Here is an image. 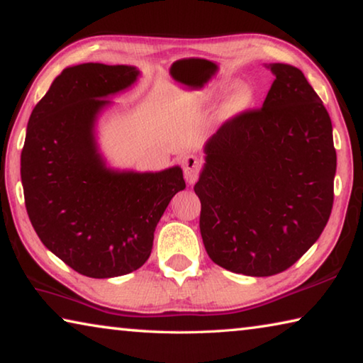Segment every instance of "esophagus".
<instances>
[{
    "mask_svg": "<svg viewBox=\"0 0 363 363\" xmlns=\"http://www.w3.org/2000/svg\"><path fill=\"white\" fill-rule=\"evenodd\" d=\"M182 167H184V176L189 184H194L199 179L200 169H201V162L199 157L195 155H186L182 158Z\"/></svg>",
    "mask_w": 363,
    "mask_h": 363,
    "instance_id": "1",
    "label": "esophagus"
}]
</instances>
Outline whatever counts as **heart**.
I'll return each mask as SVG.
<instances>
[{"label": "heart", "mask_w": 363, "mask_h": 363, "mask_svg": "<svg viewBox=\"0 0 363 363\" xmlns=\"http://www.w3.org/2000/svg\"><path fill=\"white\" fill-rule=\"evenodd\" d=\"M230 83H225V84H220L218 88V93H224V91L229 88ZM255 99V93L253 89L250 88L248 84H243L240 88H237L235 93H233L229 101L225 104V113H237V112H242V110L248 108L251 104H253Z\"/></svg>", "instance_id": "b5f03b06"}]
</instances>
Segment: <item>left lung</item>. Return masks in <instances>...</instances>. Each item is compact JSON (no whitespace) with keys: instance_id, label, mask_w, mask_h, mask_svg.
I'll use <instances>...</instances> for the list:
<instances>
[{"instance_id":"obj_1","label":"left lung","mask_w":363,"mask_h":363,"mask_svg":"<svg viewBox=\"0 0 363 363\" xmlns=\"http://www.w3.org/2000/svg\"><path fill=\"white\" fill-rule=\"evenodd\" d=\"M269 69L275 79L262 107L237 113L213 134L194 187L208 256L250 277L291 267L320 237L335 195L327 108L296 67Z\"/></svg>"}]
</instances>
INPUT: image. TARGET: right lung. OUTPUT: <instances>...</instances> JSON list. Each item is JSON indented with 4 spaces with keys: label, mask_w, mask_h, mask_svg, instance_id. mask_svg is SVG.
Listing matches in <instances>:
<instances>
[{
    "label": "right lung",
    "mask_w": 363,
    "mask_h": 363,
    "mask_svg": "<svg viewBox=\"0 0 363 363\" xmlns=\"http://www.w3.org/2000/svg\"><path fill=\"white\" fill-rule=\"evenodd\" d=\"M131 65L82 64L54 79L30 115L21 155L26 208L43 245L91 279L130 274L149 259L153 232L179 190V167L160 173L108 169L94 121L102 99L136 82Z\"/></svg>",
    "instance_id": "right-lung-1"
}]
</instances>
